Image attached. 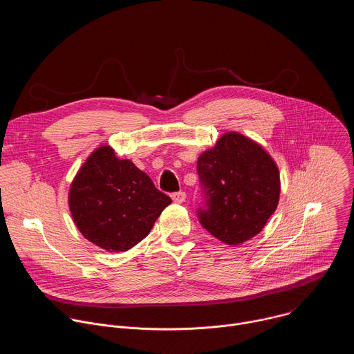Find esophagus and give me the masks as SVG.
Returning a JSON list of instances; mask_svg holds the SVG:
<instances>
[{"mask_svg":"<svg viewBox=\"0 0 354 354\" xmlns=\"http://www.w3.org/2000/svg\"><path fill=\"white\" fill-rule=\"evenodd\" d=\"M172 200L175 201V203H178V205H180V203H183V201L186 200V193L185 192H176V193H172Z\"/></svg>","mask_w":354,"mask_h":354,"instance_id":"esophagus-1","label":"esophagus"}]
</instances>
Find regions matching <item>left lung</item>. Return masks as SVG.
<instances>
[{"mask_svg":"<svg viewBox=\"0 0 354 354\" xmlns=\"http://www.w3.org/2000/svg\"><path fill=\"white\" fill-rule=\"evenodd\" d=\"M197 174L206 200L197 212L200 224L228 245L258 235L279 205L276 162L261 144L236 131L198 156Z\"/></svg>","mask_w":354,"mask_h":354,"instance_id":"1","label":"left lung"}]
</instances>
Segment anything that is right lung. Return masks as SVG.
I'll return each mask as SVG.
<instances>
[{
    "mask_svg": "<svg viewBox=\"0 0 354 354\" xmlns=\"http://www.w3.org/2000/svg\"><path fill=\"white\" fill-rule=\"evenodd\" d=\"M172 203L147 174L120 160L109 145L96 148L77 172L68 206L80 232L96 246L124 252L144 239Z\"/></svg>",
    "mask_w": 354,
    "mask_h": 354,
    "instance_id": "1",
    "label": "right lung"
}]
</instances>
